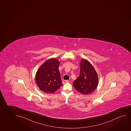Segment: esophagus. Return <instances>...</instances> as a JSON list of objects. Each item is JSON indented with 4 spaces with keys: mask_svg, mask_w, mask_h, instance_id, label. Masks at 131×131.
<instances>
[{
    "mask_svg": "<svg viewBox=\"0 0 131 131\" xmlns=\"http://www.w3.org/2000/svg\"><path fill=\"white\" fill-rule=\"evenodd\" d=\"M69 80H63L62 82L63 84H64V83H69Z\"/></svg>",
    "mask_w": 131,
    "mask_h": 131,
    "instance_id": "esophagus-1",
    "label": "esophagus"
}]
</instances>
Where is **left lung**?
<instances>
[{
  "mask_svg": "<svg viewBox=\"0 0 131 131\" xmlns=\"http://www.w3.org/2000/svg\"><path fill=\"white\" fill-rule=\"evenodd\" d=\"M98 83L96 70L90 63L83 59L80 64V74L73 84L74 88L81 94L88 95L96 89Z\"/></svg>",
  "mask_w": 131,
  "mask_h": 131,
  "instance_id": "left-lung-1",
  "label": "left lung"
}]
</instances>
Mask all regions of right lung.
<instances>
[{"label":"right lung","instance_id":"obj_1","mask_svg":"<svg viewBox=\"0 0 131 131\" xmlns=\"http://www.w3.org/2000/svg\"><path fill=\"white\" fill-rule=\"evenodd\" d=\"M59 61L52 58L46 61L38 70L35 79L41 90L52 93L63 85L58 70Z\"/></svg>","mask_w":131,"mask_h":131}]
</instances>
